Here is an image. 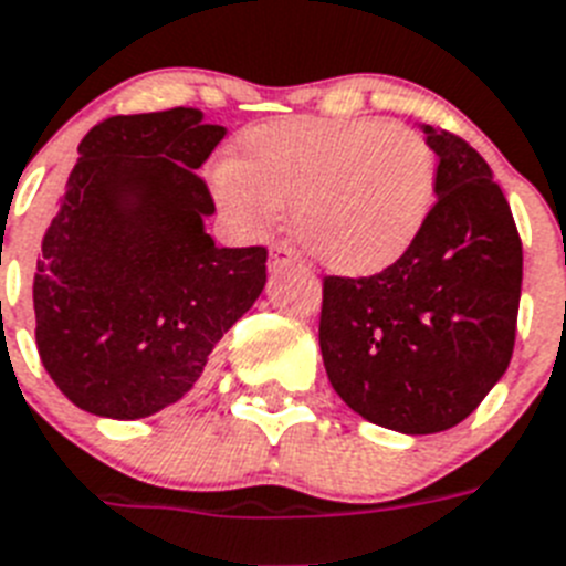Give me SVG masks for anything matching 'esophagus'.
<instances>
[{"mask_svg": "<svg viewBox=\"0 0 566 566\" xmlns=\"http://www.w3.org/2000/svg\"><path fill=\"white\" fill-rule=\"evenodd\" d=\"M291 264H296V255L287 250L284 244H273L270 247V270H284V268H291Z\"/></svg>", "mask_w": 566, "mask_h": 566, "instance_id": "1", "label": "esophagus"}]
</instances>
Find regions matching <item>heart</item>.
Returning a JSON list of instances; mask_svg holds the SVG:
<instances>
[{
	"instance_id": "b5f03b06",
	"label": "heart",
	"mask_w": 566,
	"mask_h": 566,
	"mask_svg": "<svg viewBox=\"0 0 566 566\" xmlns=\"http://www.w3.org/2000/svg\"><path fill=\"white\" fill-rule=\"evenodd\" d=\"M431 146L377 117H282L247 129L212 189L221 210L259 232L291 203L296 239L322 268L374 275L415 247L434 207Z\"/></svg>"
}]
</instances>
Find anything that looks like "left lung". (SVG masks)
Returning <instances> with one entry per match:
<instances>
[{"label":"left lung","instance_id":"8db88e82","mask_svg":"<svg viewBox=\"0 0 566 566\" xmlns=\"http://www.w3.org/2000/svg\"><path fill=\"white\" fill-rule=\"evenodd\" d=\"M437 155V203L415 247L368 279L327 275L319 348L345 406L400 434L467 420L515 348L524 253L486 160L420 126Z\"/></svg>","mask_w":566,"mask_h":566}]
</instances>
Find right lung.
<instances>
[{
	"mask_svg": "<svg viewBox=\"0 0 566 566\" xmlns=\"http://www.w3.org/2000/svg\"><path fill=\"white\" fill-rule=\"evenodd\" d=\"M224 126L198 108L94 126L33 275L36 348L71 402L140 420L201 379L218 339L268 282L264 247H216L201 169Z\"/></svg>",
	"mask_w": 566,
	"mask_h": 566,
	"instance_id": "obj_1",
	"label": "right lung"
}]
</instances>
